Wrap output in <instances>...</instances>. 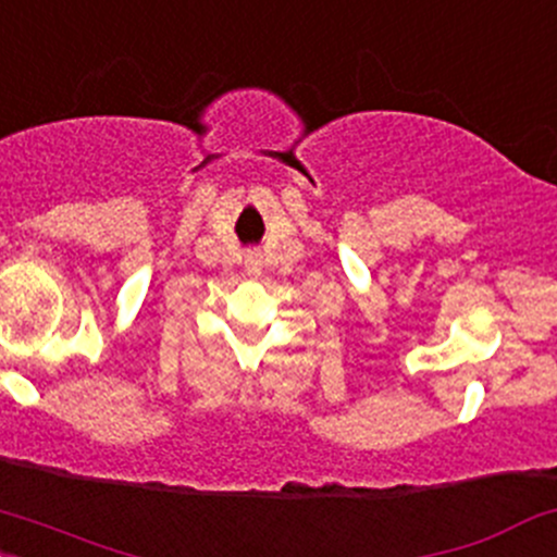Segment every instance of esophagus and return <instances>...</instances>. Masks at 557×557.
Returning a JSON list of instances; mask_svg holds the SVG:
<instances>
[{
    "label": "esophagus",
    "instance_id": "esophagus-1",
    "mask_svg": "<svg viewBox=\"0 0 557 557\" xmlns=\"http://www.w3.org/2000/svg\"><path fill=\"white\" fill-rule=\"evenodd\" d=\"M245 269H248V274H261L259 256H248V259H245Z\"/></svg>",
    "mask_w": 557,
    "mask_h": 557
}]
</instances>
